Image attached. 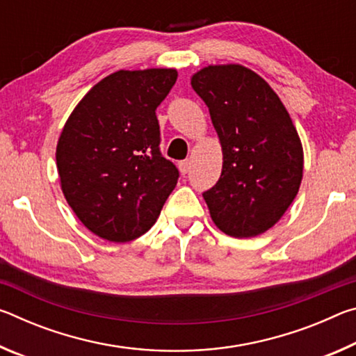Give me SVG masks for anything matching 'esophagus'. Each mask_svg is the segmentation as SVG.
I'll return each mask as SVG.
<instances>
[{
	"mask_svg": "<svg viewBox=\"0 0 356 356\" xmlns=\"http://www.w3.org/2000/svg\"><path fill=\"white\" fill-rule=\"evenodd\" d=\"M190 168H191V161L190 160H182L179 163V170H180V172L184 174V176H185V174L190 172Z\"/></svg>",
	"mask_w": 356,
	"mask_h": 356,
	"instance_id": "obj_1",
	"label": "esophagus"
}]
</instances>
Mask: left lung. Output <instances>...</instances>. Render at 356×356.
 I'll return each mask as SVG.
<instances>
[{
    "label": "left lung",
    "mask_w": 356,
    "mask_h": 356,
    "mask_svg": "<svg viewBox=\"0 0 356 356\" xmlns=\"http://www.w3.org/2000/svg\"><path fill=\"white\" fill-rule=\"evenodd\" d=\"M222 149L221 176L204 191L210 216L227 236L256 237L281 220L303 177V147L292 119L264 78L238 64L191 76Z\"/></svg>",
    "instance_id": "obj_1"
}]
</instances>
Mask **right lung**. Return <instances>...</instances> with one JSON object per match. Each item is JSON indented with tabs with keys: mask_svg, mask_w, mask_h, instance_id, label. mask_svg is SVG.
I'll return each instance as SVG.
<instances>
[{
	"mask_svg": "<svg viewBox=\"0 0 356 356\" xmlns=\"http://www.w3.org/2000/svg\"><path fill=\"white\" fill-rule=\"evenodd\" d=\"M176 69L119 70L81 99L65 122L56 166L69 206L105 240L130 242L155 225L179 170L160 152L155 110Z\"/></svg>",
	"mask_w": 356,
	"mask_h": 356,
	"instance_id": "add662e5",
	"label": "right lung"
}]
</instances>
